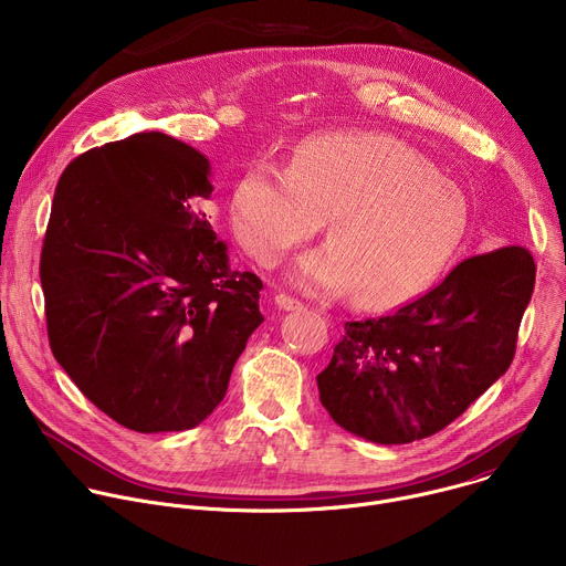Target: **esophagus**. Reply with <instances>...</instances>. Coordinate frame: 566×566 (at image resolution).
Wrapping results in <instances>:
<instances>
[{
    "label": "esophagus",
    "instance_id": "obj_1",
    "mask_svg": "<svg viewBox=\"0 0 566 566\" xmlns=\"http://www.w3.org/2000/svg\"><path fill=\"white\" fill-rule=\"evenodd\" d=\"M275 304H277L280 308H284V311H302V308H304V304H302L300 300H295V297H291V295H286V293H277V295H275Z\"/></svg>",
    "mask_w": 566,
    "mask_h": 566
}]
</instances>
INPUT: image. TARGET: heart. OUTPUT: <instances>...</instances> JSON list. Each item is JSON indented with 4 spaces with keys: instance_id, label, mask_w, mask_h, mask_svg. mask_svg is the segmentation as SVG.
Returning a JSON list of instances; mask_svg holds the SVG:
<instances>
[{
    "instance_id": "b5f03b06",
    "label": "heart",
    "mask_w": 566,
    "mask_h": 566,
    "mask_svg": "<svg viewBox=\"0 0 566 566\" xmlns=\"http://www.w3.org/2000/svg\"><path fill=\"white\" fill-rule=\"evenodd\" d=\"M325 219L332 244L297 262L295 282L319 295L354 293L365 311H389L419 295L454 255L468 201L421 151L369 132L311 136L293 149L289 170L260 160L232 188V232L264 266Z\"/></svg>"
}]
</instances>
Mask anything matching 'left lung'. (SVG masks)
Segmentation results:
<instances>
[{"instance_id":"obj_1","label":"left lung","mask_w":566,"mask_h":566,"mask_svg":"<svg viewBox=\"0 0 566 566\" xmlns=\"http://www.w3.org/2000/svg\"><path fill=\"white\" fill-rule=\"evenodd\" d=\"M533 286V255L504 247L463 260L391 315L345 322L317 374L319 402L374 443L437 434L511 367Z\"/></svg>"}]
</instances>
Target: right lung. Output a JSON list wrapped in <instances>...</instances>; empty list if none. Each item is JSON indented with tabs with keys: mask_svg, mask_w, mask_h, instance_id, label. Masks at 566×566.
Listing matches in <instances>:
<instances>
[{
	"mask_svg": "<svg viewBox=\"0 0 566 566\" xmlns=\"http://www.w3.org/2000/svg\"><path fill=\"white\" fill-rule=\"evenodd\" d=\"M208 158L160 132L94 147L62 172L40 280L55 360L136 432L197 428L262 325V280L228 266L206 219Z\"/></svg>",
	"mask_w": 566,
	"mask_h": 566,
	"instance_id": "1",
	"label": "right lung"
}]
</instances>
